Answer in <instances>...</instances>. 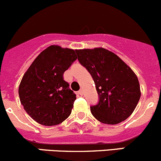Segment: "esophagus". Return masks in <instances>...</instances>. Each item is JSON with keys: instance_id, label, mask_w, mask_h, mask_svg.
I'll use <instances>...</instances> for the list:
<instances>
[{"instance_id": "esophagus-1", "label": "esophagus", "mask_w": 161, "mask_h": 161, "mask_svg": "<svg viewBox=\"0 0 161 161\" xmlns=\"http://www.w3.org/2000/svg\"><path fill=\"white\" fill-rule=\"evenodd\" d=\"M78 94H80V95H83V94H84V92H83V90H80V91H79Z\"/></svg>"}]
</instances>
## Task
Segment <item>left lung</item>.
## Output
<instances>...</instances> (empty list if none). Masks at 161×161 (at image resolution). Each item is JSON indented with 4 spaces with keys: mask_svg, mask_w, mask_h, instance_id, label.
I'll return each mask as SVG.
<instances>
[{
    "mask_svg": "<svg viewBox=\"0 0 161 161\" xmlns=\"http://www.w3.org/2000/svg\"><path fill=\"white\" fill-rule=\"evenodd\" d=\"M79 62L94 79L99 95L97 105L91 107L99 122L115 125L135 110L141 92L137 76L116 54L102 47L77 49Z\"/></svg>",
    "mask_w": 161,
    "mask_h": 161,
    "instance_id": "left-lung-1",
    "label": "left lung"
}]
</instances>
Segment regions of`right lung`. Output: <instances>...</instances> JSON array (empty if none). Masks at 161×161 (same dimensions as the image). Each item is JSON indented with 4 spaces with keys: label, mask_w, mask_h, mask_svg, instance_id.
<instances>
[{
    "label": "right lung",
    "mask_w": 161,
    "mask_h": 161,
    "mask_svg": "<svg viewBox=\"0 0 161 161\" xmlns=\"http://www.w3.org/2000/svg\"><path fill=\"white\" fill-rule=\"evenodd\" d=\"M77 58L74 49L52 45L40 53L23 75L20 102L38 123L59 125L70 115L76 94L64 80V74Z\"/></svg>",
    "instance_id": "obj_1"
}]
</instances>
